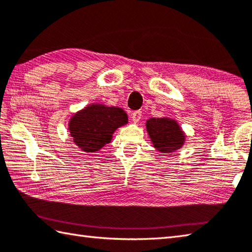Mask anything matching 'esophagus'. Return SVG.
Listing matches in <instances>:
<instances>
[{
    "instance_id": "34e87169",
    "label": "esophagus",
    "mask_w": 252,
    "mask_h": 252,
    "mask_svg": "<svg viewBox=\"0 0 252 252\" xmlns=\"http://www.w3.org/2000/svg\"><path fill=\"white\" fill-rule=\"evenodd\" d=\"M141 114H142L141 111H136V112H132L131 113V120H132V122L135 123V124H137V123L140 121Z\"/></svg>"
}]
</instances>
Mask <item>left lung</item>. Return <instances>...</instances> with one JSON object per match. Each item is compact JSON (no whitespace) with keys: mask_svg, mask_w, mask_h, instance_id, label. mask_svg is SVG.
I'll list each match as a JSON object with an SVG mask.
<instances>
[{"mask_svg":"<svg viewBox=\"0 0 252 252\" xmlns=\"http://www.w3.org/2000/svg\"><path fill=\"white\" fill-rule=\"evenodd\" d=\"M146 128L154 147L160 153L172 154L184 145V132L172 118H150L146 122Z\"/></svg>","mask_w":252,"mask_h":252,"instance_id":"left-lung-1","label":"left lung"}]
</instances>
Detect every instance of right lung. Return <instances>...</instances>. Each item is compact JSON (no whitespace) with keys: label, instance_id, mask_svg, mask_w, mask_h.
Here are the masks:
<instances>
[{"label":"right lung","instance_id":"obj_1","mask_svg":"<svg viewBox=\"0 0 252 252\" xmlns=\"http://www.w3.org/2000/svg\"><path fill=\"white\" fill-rule=\"evenodd\" d=\"M127 123L123 108L93 103L73 114L68 127L75 146L83 153L93 154L110 144L117 128Z\"/></svg>","mask_w":252,"mask_h":252}]
</instances>
